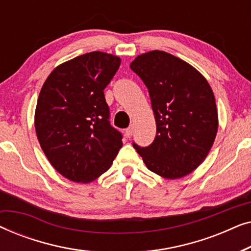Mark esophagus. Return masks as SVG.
I'll return each instance as SVG.
<instances>
[{
    "instance_id": "1",
    "label": "esophagus",
    "mask_w": 251,
    "mask_h": 251,
    "mask_svg": "<svg viewBox=\"0 0 251 251\" xmlns=\"http://www.w3.org/2000/svg\"><path fill=\"white\" fill-rule=\"evenodd\" d=\"M132 126H129L128 129H126V138H131V136H132Z\"/></svg>"
}]
</instances>
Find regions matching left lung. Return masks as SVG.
<instances>
[{
    "instance_id": "left-lung-1",
    "label": "left lung",
    "mask_w": 251,
    "mask_h": 251,
    "mask_svg": "<svg viewBox=\"0 0 251 251\" xmlns=\"http://www.w3.org/2000/svg\"><path fill=\"white\" fill-rule=\"evenodd\" d=\"M149 89L156 136L149 147L133 144L147 169L166 179L187 176L203 162L218 130L215 95L207 78L166 51L142 53L130 64Z\"/></svg>"
}]
</instances>
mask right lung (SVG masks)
<instances>
[{"label":"right lung","instance_id":"add662e5","mask_svg":"<svg viewBox=\"0 0 251 251\" xmlns=\"http://www.w3.org/2000/svg\"><path fill=\"white\" fill-rule=\"evenodd\" d=\"M120 64L118 56L92 51L58 65L41 88L34 115L37 139L51 166L75 183L100 177L122 147L104 96Z\"/></svg>","mask_w":251,"mask_h":251}]
</instances>
